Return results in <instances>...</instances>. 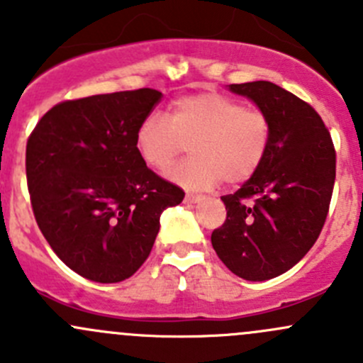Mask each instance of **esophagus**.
I'll use <instances>...</instances> for the list:
<instances>
[{"mask_svg": "<svg viewBox=\"0 0 363 363\" xmlns=\"http://www.w3.org/2000/svg\"><path fill=\"white\" fill-rule=\"evenodd\" d=\"M184 200L188 203H199L203 200V195H199V193H186Z\"/></svg>", "mask_w": 363, "mask_h": 363, "instance_id": "esophagus-1", "label": "esophagus"}]
</instances>
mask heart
I'll list each match as a JSON object with an SVG mask.
<instances>
[{
	"mask_svg": "<svg viewBox=\"0 0 363 363\" xmlns=\"http://www.w3.org/2000/svg\"><path fill=\"white\" fill-rule=\"evenodd\" d=\"M135 144L142 161L164 172L186 151L188 160L168 177L189 189L244 184L265 163L272 144V123L258 108L219 93L189 94L175 100L167 117L149 113L138 124Z\"/></svg>",
	"mask_w": 363,
	"mask_h": 363,
	"instance_id": "b5f03b06",
	"label": "heart"
}]
</instances>
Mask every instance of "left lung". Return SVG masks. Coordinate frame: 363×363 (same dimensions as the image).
Here are the masks:
<instances>
[{
  "mask_svg": "<svg viewBox=\"0 0 363 363\" xmlns=\"http://www.w3.org/2000/svg\"><path fill=\"white\" fill-rule=\"evenodd\" d=\"M272 123V144L256 175L221 196L226 219L212 247L235 276L265 281L296 265L327 219L335 182V147L320 113L267 80L232 84Z\"/></svg>",
  "mask_w": 363,
  "mask_h": 363,
  "instance_id": "8db88e82",
  "label": "left lung"
}]
</instances>
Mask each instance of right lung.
<instances>
[{"mask_svg":"<svg viewBox=\"0 0 363 363\" xmlns=\"http://www.w3.org/2000/svg\"><path fill=\"white\" fill-rule=\"evenodd\" d=\"M161 100L156 89L67 100L36 123L26 145L33 214L73 272L119 283L147 259L160 216L184 191L147 168L135 133Z\"/></svg>","mask_w":363,"mask_h":363,"instance_id":"obj_1","label":"right lung"}]
</instances>
